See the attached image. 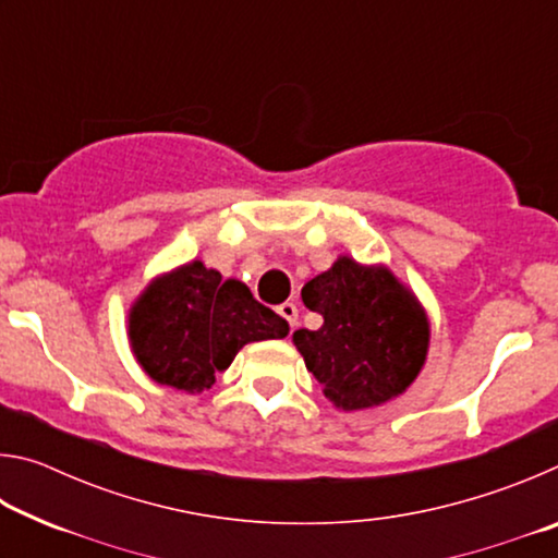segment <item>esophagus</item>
Returning <instances> with one entry per match:
<instances>
[{
  "instance_id": "obj_1",
  "label": "esophagus",
  "mask_w": 558,
  "mask_h": 558,
  "mask_svg": "<svg viewBox=\"0 0 558 558\" xmlns=\"http://www.w3.org/2000/svg\"><path fill=\"white\" fill-rule=\"evenodd\" d=\"M278 315L286 319V323L290 325V329L298 325V307H295V302H282V305L278 307Z\"/></svg>"
}]
</instances>
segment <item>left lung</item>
<instances>
[{
	"instance_id": "obj_1",
	"label": "left lung",
	"mask_w": 558,
	"mask_h": 558,
	"mask_svg": "<svg viewBox=\"0 0 558 558\" xmlns=\"http://www.w3.org/2000/svg\"><path fill=\"white\" fill-rule=\"evenodd\" d=\"M302 302L323 315V325L298 329L292 342L339 409L379 405L418 376L428 352V319L386 268L339 258L302 288Z\"/></svg>"
}]
</instances>
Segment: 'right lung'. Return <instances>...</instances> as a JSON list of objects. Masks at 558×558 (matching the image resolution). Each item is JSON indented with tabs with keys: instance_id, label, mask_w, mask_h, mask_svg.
Returning a JSON list of instances; mask_svg holds the SVG:
<instances>
[{
	"instance_id": "right-lung-1",
	"label": "right lung",
	"mask_w": 558,
	"mask_h": 558,
	"mask_svg": "<svg viewBox=\"0 0 558 558\" xmlns=\"http://www.w3.org/2000/svg\"><path fill=\"white\" fill-rule=\"evenodd\" d=\"M288 329L243 282L221 280L199 260L155 280L130 315L132 352L149 379L189 393L209 389L243 344Z\"/></svg>"
}]
</instances>
